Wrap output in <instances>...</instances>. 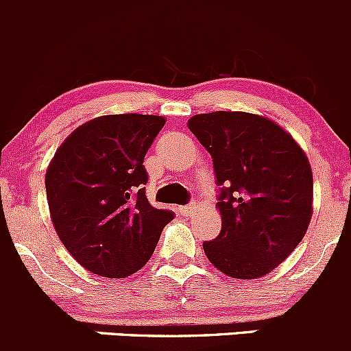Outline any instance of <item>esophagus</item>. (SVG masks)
Here are the masks:
<instances>
[{
    "label": "esophagus",
    "mask_w": 351,
    "mask_h": 351,
    "mask_svg": "<svg viewBox=\"0 0 351 351\" xmlns=\"http://www.w3.org/2000/svg\"><path fill=\"white\" fill-rule=\"evenodd\" d=\"M196 208H197L196 203H189V204H186V206H180L179 211H180V215H184V217H189V215L193 213Z\"/></svg>",
    "instance_id": "obj_1"
}]
</instances>
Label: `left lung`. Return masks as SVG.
<instances>
[{
  "label": "left lung",
  "instance_id": "1",
  "mask_svg": "<svg viewBox=\"0 0 351 351\" xmlns=\"http://www.w3.org/2000/svg\"><path fill=\"white\" fill-rule=\"evenodd\" d=\"M213 158L221 230L203 242L232 278L252 280L285 261L312 217V171L292 134L249 112L197 114L187 123Z\"/></svg>",
  "mask_w": 351,
  "mask_h": 351
}]
</instances>
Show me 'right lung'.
Here are the masks:
<instances>
[{"mask_svg": "<svg viewBox=\"0 0 351 351\" xmlns=\"http://www.w3.org/2000/svg\"><path fill=\"white\" fill-rule=\"evenodd\" d=\"M165 119L143 114L100 116L76 128L46 172L51 218L69 254L88 271L126 278L154 254L171 210L145 194L143 160Z\"/></svg>", "mask_w": 351, "mask_h": 351, "instance_id": "obj_1", "label": "right lung"}]
</instances>
